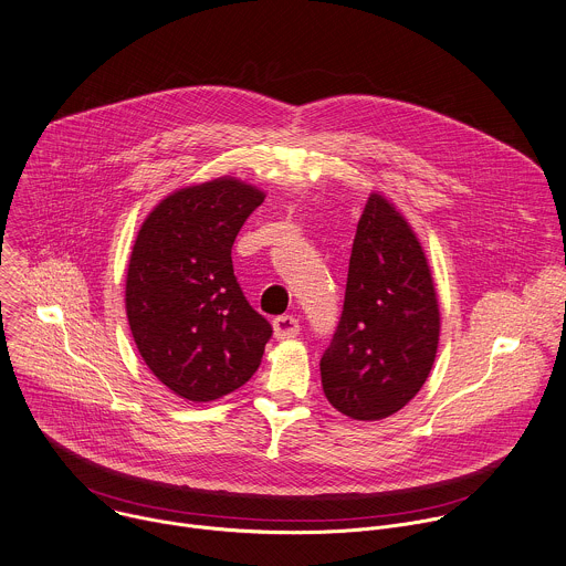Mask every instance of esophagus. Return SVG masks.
Returning a JSON list of instances; mask_svg holds the SVG:
<instances>
[{
	"mask_svg": "<svg viewBox=\"0 0 566 566\" xmlns=\"http://www.w3.org/2000/svg\"><path fill=\"white\" fill-rule=\"evenodd\" d=\"M273 331L277 339H293L300 333V322L293 315H280L273 319Z\"/></svg>",
	"mask_w": 566,
	"mask_h": 566,
	"instance_id": "34e87169",
	"label": "esophagus"
}]
</instances>
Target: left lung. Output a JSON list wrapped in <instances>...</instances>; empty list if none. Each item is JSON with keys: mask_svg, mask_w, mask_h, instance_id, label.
<instances>
[{"mask_svg": "<svg viewBox=\"0 0 566 566\" xmlns=\"http://www.w3.org/2000/svg\"><path fill=\"white\" fill-rule=\"evenodd\" d=\"M441 313L423 247L381 193L359 218L344 311L322 355V388L357 421L399 412L423 388L439 348Z\"/></svg>", "mask_w": 566, "mask_h": 566, "instance_id": "1", "label": "left lung"}]
</instances>
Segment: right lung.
<instances>
[{"mask_svg": "<svg viewBox=\"0 0 566 566\" xmlns=\"http://www.w3.org/2000/svg\"><path fill=\"white\" fill-rule=\"evenodd\" d=\"M262 202L264 191L222 176L169 193L136 235L125 280L129 331L156 379L187 401L244 386L273 335L231 262L238 231Z\"/></svg>", "mask_w": 566, "mask_h": 566, "instance_id": "obj_1", "label": "right lung"}]
</instances>
